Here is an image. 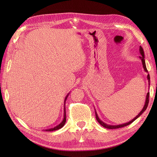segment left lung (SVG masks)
Returning a JSON list of instances; mask_svg holds the SVG:
<instances>
[{"instance_id": "1", "label": "left lung", "mask_w": 157, "mask_h": 157, "mask_svg": "<svg viewBox=\"0 0 157 157\" xmlns=\"http://www.w3.org/2000/svg\"><path fill=\"white\" fill-rule=\"evenodd\" d=\"M140 53L141 56H140L139 57H140V59H141V61H142V65H143V68H144V71H145L146 72H147V73H148V70H147V69H146V63H145V59H144V57H145V56H144V51H143V48H142V46H140ZM147 79H148V84H149V86H150V75H149V74H148V75H147ZM149 95H150V93H149V92H148V93H147V94H146L145 104H144V107H143V109H142V111L139 113V114H138L137 116H136V117H134V118L132 120H131V121H129V122H128V123H123V124L117 125H108V124H106V123H104V122H103L102 121H101V119H100V118L98 117V116L97 113H96V110H95L96 119V120H97V121L100 123V124H101L102 126L104 127V128H107V129H117V128H123V127H125V126L128 125H129V124H131V123H132V122H134L136 119H137L140 116V115L142 114V113H144V112L146 111V109H147V106H148V102H149V99H148V98H149Z\"/></svg>"}]
</instances>
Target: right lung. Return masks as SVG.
<instances>
[{
	"label": "right lung",
	"mask_w": 157,
	"mask_h": 157,
	"mask_svg": "<svg viewBox=\"0 0 157 157\" xmlns=\"http://www.w3.org/2000/svg\"><path fill=\"white\" fill-rule=\"evenodd\" d=\"M69 94H69H68L66 96V97H65V101H64V109H63V110H64V113H63V117H63V121H62L61 123H60L59 125H56V126H55V128H51V129H44V131H46V132H51V131H55V130H57V129H61V128H63V126H64L65 123V122H66L65 102H66V100H67V97H68Z\"/></svg>",
	"instance_id": "obj_1"
}]
</instances>
